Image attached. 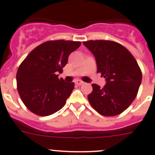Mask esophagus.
<instances>
[{"mask_svg": "<svg viewBox=\"0 0 155 155\" xmlns=\"http://www.w3.org/2000/svg\"><path fill=\"white\" fill-rule=\"evenodd\" d=\"M75 83H76V85H78V86H80V85L84 84V82H83V81H81V80H76Z\"/></svg>", "mask_w": 155, "mask_h": 155, "instance_id": "34e87169", "label": "esophagus"}]
</instances>
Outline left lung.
Masks as SVG:
<instances>
[{
    "label": "left lung",
    "instance_id": "8db88e82",
    "mask_svg": "<svg viewBox=\"0 0 155 155\" xmlns=\"http://www.w3.org/2000/svg\"><path fill=\"white\" fill-rule=\"evenodd\" d=\"M96 58L97 72L106 80L104 88L92 84L88 95L92 107L100 114L116 116L126 110L136 97L142 74L136 59L125 47L112 41H83Z\"/></svg>",
    "mask_w": 155,
    "mask_h": 155
}]
</instances>
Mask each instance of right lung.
I'll return each instance as SVG.
<instances>
[{
  "mask_svg": "<svg viewBox=\"0 0 155 155\" xmlns=\"http://www.w3.org/2000/svg\"><path fill=\"white\" fill-rule=\"evenodd\" d=\"M80 41H48L36 47L17 72L18 91L24 104L38 116H49L63 107L74 89V83L58 79L72 51Z\"/></svg>",
  "mask_w": 155,
  "mask_h": 155,
  "instance_id": "add662e5",
  "label": "right lung"
}]
</instances>
